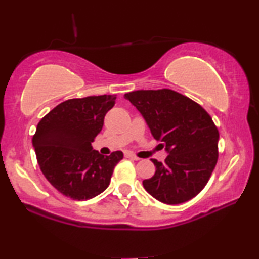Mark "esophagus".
<instances>
[{
	"label": "esophagus",
	"instance_id": "esophagus-1",
	"mask_svg": "<svg viewBox=\"0 0 259 259\" xmlns=\"http://www.w3.org/2000/svg\"><path fill=\"white\" fill-rule=\"evenodd\" d=\"M125 157L133 159V160H140V158H138L137 155H134L133 153H130V152H127V153H125Z\"/></svg>",
	"mask_w": 259,
	"mask_h": 259
}]
</instances>
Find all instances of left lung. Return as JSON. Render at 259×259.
Here are the masks:
<instances>
[{"label": "left lung", "instance_id": "obj_1", "mask_svg": "<svg viewBox=\"0 0 259 259\" xmlns=\"http://www.w3.org/2000/svg\"><path fill=\"white\" fill-rule=\"evenodd\" d=\"M168 152L164 162L152 159L154 176L145 190L161 203L182 204L206 185L218 160L219 132L210 114L196 101L168 88L126 93Z\"/></svg>", "mask_w": 259, "mask_h": 259}]
</instances>
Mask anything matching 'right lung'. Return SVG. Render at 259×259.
<instances>
[{
    "instance_id": "1",
    "label": "right lung",
    "mask_w": 259,
    "mask_h": 259,
    "mask_svg": "<svg viewBox=\"0 0 259 259\" xmlns=\"http://www.w3.org/2000/svg\"><path fill=\"white\" fill-rule=\"evenodd\" d=\"M116 95L69 99L37 123L33 136L36 159L46 179L63 196L87 200L107 189L121 151L102 155L92 143L104 126Z\"/></svg>"
}]
</instances>
